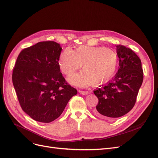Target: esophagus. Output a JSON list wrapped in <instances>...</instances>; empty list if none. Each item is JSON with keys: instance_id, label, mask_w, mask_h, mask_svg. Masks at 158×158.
I'll return each mask as SVG.
<instances>
[{"instance_id": "34e87169", "label": "esophagus", "mask_w": 158, "mask_h": 158, "mask_svg": "<svg viewBox=\"0 0 158 158\" xmlns=\"http://www.w3.org/2000/svg\"><path fill=\"white\" fill-rule=\"evenodd\" d=\"M78 92L80 94H82V95H87V94H88V91H82V90H79L78 91Z\"/></svg>"}]
</instances>
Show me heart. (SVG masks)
I'll use <instances>...</instances> for the list:
<instances>
[{
  "label": "heart",
  "mask_w": 158,
  "mask_h": 158,
  "mask_svg": "<svg viewBox=\"0 0 158 158\" xmlns=\"http://www.w3.org/2000/svg\"><path fill=\"white\" fill-rule=\"evenodd\" d=\"M84 70L69 77V82L78 86H87L95 82H107L115 74L118 66V55L113 49L104 46L80 45L74 51L66 47L61 52L59 67L69 76L82 67Z\"/></svg>",
  "instance_id": "heart-1"
}]
</instances>
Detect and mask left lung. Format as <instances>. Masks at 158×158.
I'll return each mask as SVG.
<instances>
[{
	"mask_svg": "<svg viewBox=\"0 0 158 158\" xmlns=\"http://www.w3.org/2000/svg\"><path fill=\"white\" fill-rule=\"evenodd\" d=\"M116 47L118 72L106 85L94 91L99 100L95 114L109 119L125 115L133 108L144 78L141 60L135 52L124 45Z\"/></svg>",
	"mask_w": 158,
	"mask_h": 158,
	"instance_id": "8db88e82",
	"label": "left lung"
}]
</instances>
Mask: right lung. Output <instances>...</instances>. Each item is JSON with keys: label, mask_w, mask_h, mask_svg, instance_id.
<instances>
[{"label": "right lung", "mask_w": 158, "mask_h": 158, "mask_svg": "<svg viewBox=\"0 0 158 158\" xmlns=\"http://www.w3.org/2000/svg\"><path fill=\"white\" fill-rule=\"evenodd\" d=\"M61 51L55 41L39 42L20 52L13 69L12 83L19 103L36 121H53L77 94L60 71Z\"/></svg>", "instance_id": "right-lung-1"}]
</instances>
